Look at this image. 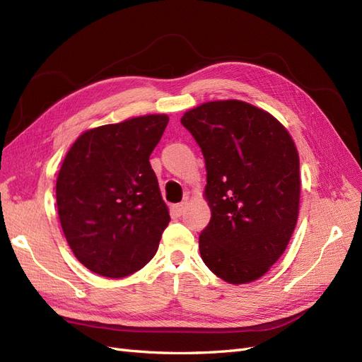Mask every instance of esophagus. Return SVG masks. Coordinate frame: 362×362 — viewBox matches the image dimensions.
Masks as SVG:
<instances>
[{
  "label": "esophagus",
  "instance_id": "obj_1",
  "mask_svg": "<svg viewBox=\"0 0 362 362\" xmlns=\"http://www.w3.org/2000/svg\"><path fill=\"white\" fill-rule=\"evenodd\" d=\"M185 208H187V202H180L173 206V210H175V213H177V216H182Z\"/></svg>",
  "mask_w": 362,
  "mask_h": 362
}]
</instances>
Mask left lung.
<instances>
[{"label": "left lung", "mask_w": 362, "mask_h": 362, "mask_svg": "<svg viewBox=\"0 0 362 362\" xmlns=\"http://www.w3.org/2000/svg\"><path fill=\"white\" fill-rule=\"evenodd\" d=\"M181 124L206 168L210 223L199 235L206 267L229 284L261 278L286 250L299 214V154L270 113L243 101L205 103Z\"/></svg>", "instance_id": "8db88e82"}]
</instances>
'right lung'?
<instances>
[{"label":"right lung","instance_id":"add662e5","mask_svg":"<svg viewBox=\"0 0 362 362\" xmlns=\"http://www.w3.org/2000/svg\"><path fill=\"white\" fill-rule=\"evenodd\" d=\"M168 122L148 115L89 129L64 157L56 184L62 229L96 275L124 278L156 255L170 216L149 156Z\"/></svg>","mask_w":362,"mask_h":362}]
</instances>
